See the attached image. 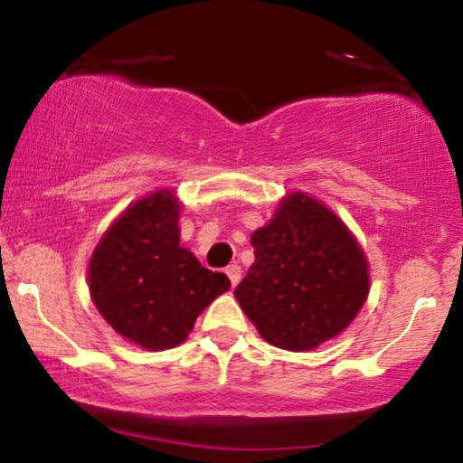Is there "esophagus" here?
Instances as JSON below:
<instances>
[{"instance_id": "34e87169", "label": "esophagus", "mask_w": 463, "mask_h": 463, "mask_svg": "<svg viewBox=\"0 0 463 463\" xmlns=\"http://www.w3.org/2000/svg\"><path fill=\"white\" fill-rule=\"evenodd\" d=\"M226 274H228V279H231V286L235 288L237 283L241 281V268L237 266V263H232V266H228L226 268Z\"/></svg>"}]
</instances>
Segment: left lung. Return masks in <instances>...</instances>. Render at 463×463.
Returning a JSON list of instances; mask_svg holds the SVG:
<instances>
[{"label":"left lung","mask_w":463,"mask_h":463,"mask_svg":"<svg viewBox=\"0 0 463 463\" xmlns=\"http://www.w3.org/2000/svg\"><path fill=\"white\" fill-rule=\"evenodd\" d=\"M250 243L255 263L235 297L274 347L317 349L345 332L367 301V255L336 213L307 193H288Z\"/></svg>","instance_id":"8db88e82"}]
</instances>
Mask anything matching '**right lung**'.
Segmentation results:
<instances>
[{
  "label": "right lung",
  "mask_w": 463,
  "mask_h": 463,
  "mask_svg": "<svg viewBox=\"0 0 463 463\" xmlns=\"http://www.w3.org/2000/svg\"><path fill=\"white\" fill-rule=\"evenodd\" d=\"M180 208L171 189L131 202L103 232L88 266L100 317L146 352L184 343L204 307L231 288L226 274L202 268L180 246Z\"/></svg>",
  "instance_id": "right-lung-1"
}]
</instances>
